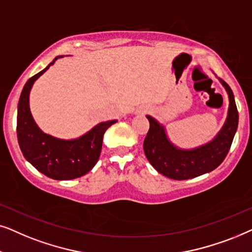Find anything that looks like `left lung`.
Masks as SVG:
<instances>
[{"label":"left lung","instance_id":"left-lung-1","mask_svg":"<svg viewBox=\"0 0 252 252\" xmlns=\"http://www.w3.org/2000/svg\"><path fill=\"white\" fill-rule=\"evenodd\" d=\"M229 98L226 122L214 138L204 145L191 150L176 147L170 142L166 129L152 116L149 132L144 140V152L150 163L158 172L173 180H188L212 172L226 158L233 143L239 124L235 99L229 85L220 79Z\"/></svg>","mask_w":252,"mask_h":252}]
</instances>
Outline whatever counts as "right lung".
Returning a JSON list of instances; mask_svg holds the SVG:
<instances>
[{"label": "right lung", "mask_w": 252, "mask_h": 252, "mask_svg": "<svg viewBox=\"0 0 252 252\" xmlns=\"http://www.w3.org/2000/svg\"><path fill=\"white\" fill-rule=\"evenodd\" d=\"M60 58L62 56L54 59L23 87L17 110V138L23 156L34 168L53 180L66 181L85 175L95 166L101 152L103 133L117 121L96 124L85 135L70 140L56 138L40 130L30 110V91L35 80Z\"/></svg>", "instance_id": "obj_1"}]
</instances>
